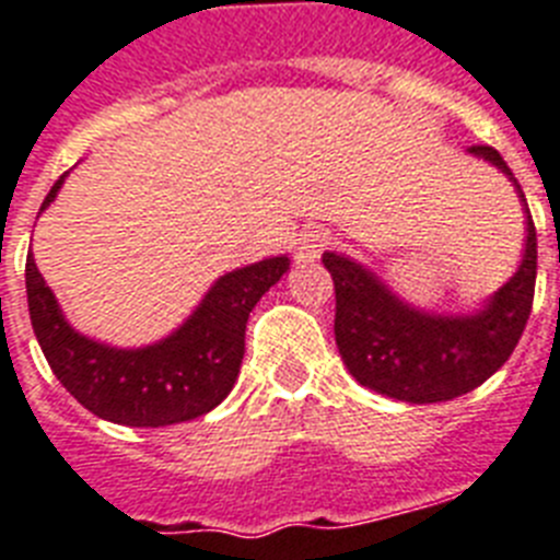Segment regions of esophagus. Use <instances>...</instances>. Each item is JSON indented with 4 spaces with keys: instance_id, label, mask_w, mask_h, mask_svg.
<instances>
[{
    "instance_id": "34e87169",
    "label": "esophagus",
    "mask_w": 560,
    "mask_h": 560,
    "mask_svg": "<svg viewBox=\"0 0 560 560\" xmlns=\"http://www.w3.org/2000/svg\"><path fill=\"white\" fill-rule=\"evenodd\" d=\"M329 246H331L329 231L312 229V231H303V234H300L298 243H294V252H298L300 262H314Z\"/></svg>"
}]
</instances>
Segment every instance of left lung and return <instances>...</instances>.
<instances>
[{
	"instance_id": "8db88e82",
	"label": "left lung",
	"mask_w": 560,
	"mask_h": 560,
	"mask_svg": "<svg viewBox=\"0 0 560 560\" xmlns=\"http://www.w3.org/2000/svg\"><path fill=\"white\" fill-rule=\"evenodd\" d=\"M472 154L518 179L492 145ZM529 211V208H526ZM335 283V340L360 386L406 404H443L478 389L515 352L533 312L538 237L526 214V254L510 283L475 317H429L404 306L381 280L349 257L323 254Z\"/></svg>"
}]
</instances>
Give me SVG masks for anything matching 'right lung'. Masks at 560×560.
I'll list each match as a JSON object with an SVG mask.
<instances>
[{"label": "right lung", "instance_id": "add662e5", "mask_svg": "<svg viewBox=\"0 0 560 560\" xmlns=\"http://www.w3.org/2000/svg\"><path fill=\"white\" fill-rule=\"evenodd\" d=\"M59 186L62 177L42 208H48ZM285 269L289 257H271L220 277L183 329L133 352L77 335L31 254L25 262L27 312L48 366L88 412L122 427H171L223 404L246 354L248 314Z\"/></svg>", "mask_w": 560, "mask_h": 560}]
</instances>
